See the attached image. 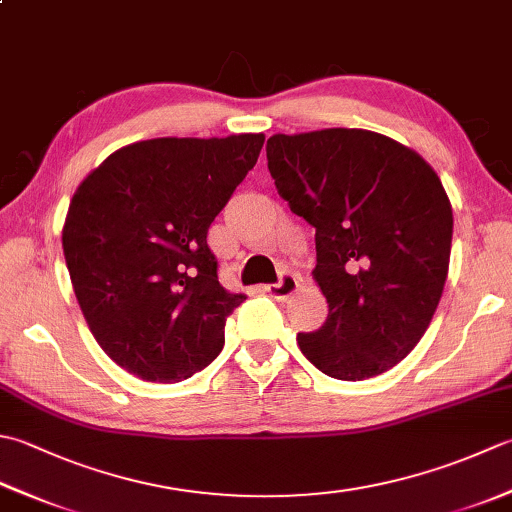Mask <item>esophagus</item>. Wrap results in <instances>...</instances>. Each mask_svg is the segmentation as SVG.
Returning <instances> with one entry per match:
<instances>
[{
    "label": "esophagus",
    "mask_w": 512,
    "mask_h": 512,
    "mask_svg": "<svg viewBox=\"0 0 512 512\" xmlns=\"http://www.w3.org/2000/svg\"><path fill=\"white\" fill-rule=\"evenodd\" d=\"M299 284H302V277H299L297 273H284L282 277H279L277 284L266 286V293L275 299H288L297 293Z\"/></svg>",
    "instance_id": "obj_1"
}]
</instances>
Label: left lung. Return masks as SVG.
Listing matches in <instances>:
<instances>
[{"mask_svg":"<svg viewBox=\"0 0 512 512\" xmlns=\"http://www.w3.org/2000/svg\"><path fill=\"white\" fill-rule=\"evenodd\" d=\"M268 170L315 228L324 326L297 344L324 375L386 373L424 337L446 284L453 208L415 150L362 128L273 135Z\"/></svg>","mask_w":512,"mask_h":512,"instance_id":"1","label":"left lung"}]
</instances>
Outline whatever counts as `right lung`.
Instances as JSON below:
<instances>
[{
  "mask_svg": "<svg viewBox=\"0 0 512 512\" xmlns=\"http://www.w3.org/2000/svg\"><path fill=\"white\" fill-rule=\"evenodd\" d=\"M262 146V133L146 139L75 190L62 230L70 282L97 344L130 375L175 384L222 353L246 295L219 284L206 235Z\"/></svg>",
  "mask_w": 512,
  "mask_h": 512,
  "instance_id": "obj_1",
  "label": "right lung"
}]
</instances>
